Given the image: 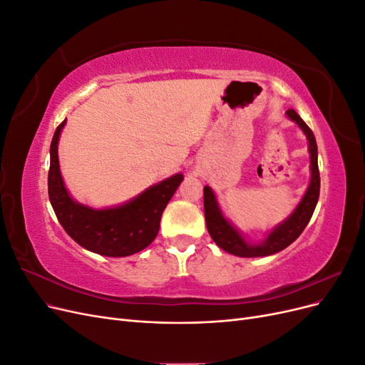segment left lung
<instances>
[{
  "instance_id": "obj_1",
  "label": "left lung",
  "mask_w": 365,
  "mask_h": 365,
  "mask_svg": "<svg viewBox=\"0 0 365 365\" xmlns=\"http://www.w3.org/2000/svg\"><path fill=\"white\" fill-rule=\"evenodd\" d=\"M292 121L300 126L304 132V135L309 141V153H311V182H309L307 190L302 197L300 204L295 207L294 212L288 219H284L282 224H279L272 231H269L267 239L260 244H250L242 236L237 228L230 224V220L224 217L220 212L219 204L216 201V196L213 190L208 185L204 187V213H205V222L207 230L212 239L216 242L219 248L224 251L235 254L239 257H263L271 256V254L279 252L289 247L292 242L303 233V230L311 220L314 210L318 202L319 196V172H318V149L317 141L314 137V132L309 129V126L302 120L294 109L286 111Z\"/></svg>"
}]
</instances>
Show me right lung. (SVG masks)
<instances>
[{
	"mask_svg": "<svg viewBox=\"0 0 365 365\" xmlns=\"http://www.w3.org/2000/svg\"><path fill=\"white\" fill-rule=\"evenodd\" d=\"M65 123L63 120L53 135L48 170V197L61 225L81 247L101 256L126 257L145 250L158 235L161 215L181 184L182 173L150 185L117 207L96 210L76 202L65 189L59 169L58 143Z\"/></svg>",
	"mask_w": 365,
	"mask_h": 365,
	"instance_id": "obj_1",
	"label": "right lung"
}]
</instances>
